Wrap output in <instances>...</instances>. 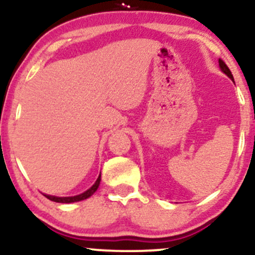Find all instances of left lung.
<instances>
[{
  "instance_id": "obj_1",
  "label": "left lung",
  "mask_w": 255,
  "mask_h": 255,
  "mask_svg": "<svg viewBox=\"0 0 255 255\" xmlns=\"http://www.w3.org/2000/svg\"><path fill=\"white\" fill-rule=\"evenodd\" d=\"M218 62H219V67H221L222 72H223V73H225V74H227V75H228V77H229V78L231 79V80H233V81H234V77H233V74H231L230 69H229V68H228V66H227V64H225V62H224V61H223V60H221V58H219V61H218Z\"/></svg>"
}]
</instances>
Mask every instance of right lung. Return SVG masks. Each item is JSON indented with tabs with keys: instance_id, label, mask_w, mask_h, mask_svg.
<instances>
[{
	"instance_id": "obj_1",
	"label": "right lung",
	"mask_w": 255,
	"mask_h": 255,
	"mask_svg": "<svg viewBox=\"0 0 255 255\" xmlns=\"http://www.w3.org/2000/svg\"><path fill=\"white\" fill-rule=\"evenodd\" d=\"M99 183H101V175H99L98 178H97V181H96L95 184H93V186L91 187L90 189H87L86 192L81 193V194L75 195V197H63V198H60V197H54V195H48V194H44V197L48 198L49 200L55 201V203H63V204L75 203V201H81V200H85V199L90 198L91 195H92L93 193H95L98 189Z\"/></svg>"
}]
</instances>
